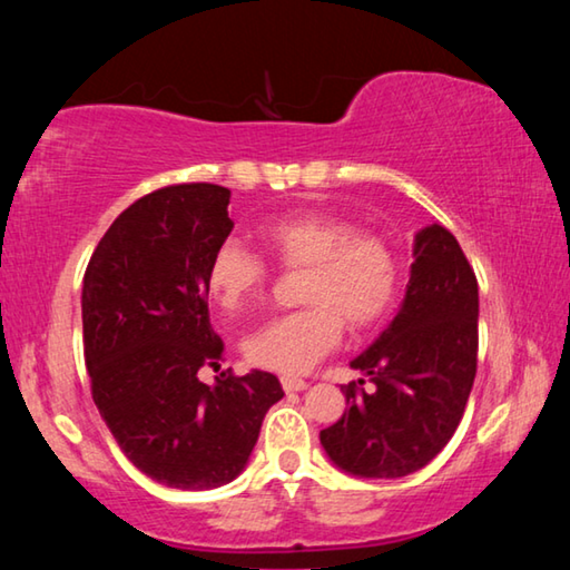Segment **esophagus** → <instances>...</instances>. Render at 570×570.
Returning a JSON list of instances; mask_svg holds the SVG:
<instances>
[{
  "instance_id": "esophagus-1",
  "label": "esophagus",
  "mask_w": 570,
  "mask_h": 570,
  "mask_svg": "<svg viewBox=\"0 0 570 570\" xmlns=\"http://www.w3.org/2000/svg\"><path fill=\"white\" fill-rule=\"evenodd\" d=\"M282 387H284L286 392H302V390L308 387V382L298 380V377H282Z\"/></svg>"
}]
</instances>
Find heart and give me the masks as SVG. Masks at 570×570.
Masks as SVG:
<instances>
[{"label": "heart", "instance_id": "obj_1", "mask_svg": "<svg viewBox=\"0 0 570 570\" xmlns=\"http://www.w3.org/2000/svg\"><path fill=\"white\" fill-rule=\"evenodd\" d=\"M262 240L284 272H304V308L274 316L250 332L244 352L250 364L282 374H302L342 340L344 322L352 332L377 326L397 304L402 266L392 240L326 210H298L272 218ZM208 292L226 312H244L272 282L256 250L226 238L210 254Z\"/></svg>", "mask_w": 570, "mask_h": 570}]
</instances>
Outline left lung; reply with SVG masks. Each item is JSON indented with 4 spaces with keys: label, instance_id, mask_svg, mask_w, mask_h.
<instances>
[{
    "label": "left lung",
    "instance_id": "left-lung-1",
    "mask_svg": "<svg viewBox=\"0 0 570 570\" xmlns=\"http://www.w3.org/2000/svg\"><path fill=\"white\" fill-rule=\"evenodd\" d=\"M352 366L374 392L342 387L350 410L320 432L330 460L360 478L428 465L455 435L478 370V278L448 228L432 224L414 236L400 312Z\"/></svg>",
    "mask_w": 570,
    "mask_h": 570
}]
</instances>
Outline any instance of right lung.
Returning <instances> with one entry per match:
<instances>
[{"instance_id": "obj_1", "label": "right lung", "mask_w": 570, "mask_h": 570, "mask_svg": "<svg viewBox=\"0 0 570 570\" xmlns=\"http://www.w3.org/2000/svg\"><path fill=\"white\" fill-rule=\"evenodd\" d=\"M230 190L180 183L112 220L82 282V344L92 400L135 468L178 490H210L246 468L262 422L284 397L274 374L220 372L208 320V262L234 220Z\"/></svg>"}]
</instances>
